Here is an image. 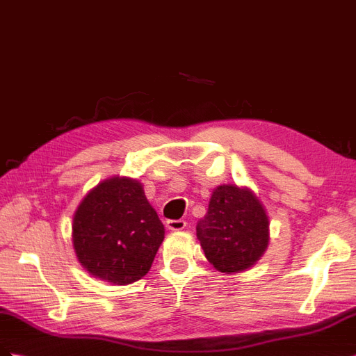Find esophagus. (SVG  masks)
Instances as JSON below:
<instances>
[{"instance_id":"34e87169","label":"esophagus","mask_w":356,"mask_h":356,"mask_svg":"<svg viewBox=\"0 0 356 356\" xmlns=\"http://www.w3.org/2000/svg\"><path fill=\"white\" fill-rule=\"evenodd\" d=\"M166 227H168V229H170V231H181V229L186 228V220H183V219L168 220Z\"/></svg>"}]
</instances>
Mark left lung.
<instances>
[{
    "mask_svg": "<svg viewBox=\"0 0 356 356\" xmlns=\"http://www.w3.org/2000/svg\"><path fill=\"white\" fill-rule=\"evenodd\" d=\"M204 254L219 272L237 273L252 267L268 245V218L249 188L219 186L208 211L196 225Z\"/></svg>",
    "mask_w": 356,
    "mask_h": 356,
    "instance_id": "left-lung-1",
    "label": "left lung"
}]
</instances>
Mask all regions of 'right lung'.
I'll list each match as a JSON object with an SVG mask.
<instances>
[{
  "instance_id": "obj_1",
  "label": "right lung",
  "mask_w": 356,
  "mask_h": 356,
  "mask_svg": "<svg viewBox=\"0 0 356 356\" xmlns=\"http://www.w3.org/2000/svg\"><path fill=\"white\" fill-rule=\"evenodd\" d=\"M164 227L136 179L113 177L78 205L72 243L78 261L95 278L127 285L149 272Z\"/></svg>"
}]
</instances>
